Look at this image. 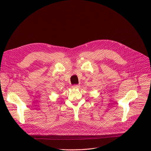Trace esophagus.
<instances>
[{
    "mask_svg": "<svg viewBox=\"0 0 151 151\" xmlns=\"http://www.w3.org/2000/svg\"><path fill=\"white\" fill-rule=\"evenodd\" d=\"M71 87H72V88H73V89H76V88H78L79 87H80V85L75 84V85H73Z\"/></svg>",
    "mask_w": 151,
    "mask_h": 151,
    "instance_id": "esophagus-1",
    "label": "esophagus"
}]
</instances>
